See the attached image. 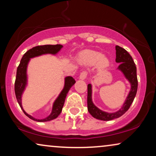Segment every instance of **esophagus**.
Segmentation results:
<instances>
[{"label": "esophagus", "instance_id": "34e87169", "mask_svg": "<svg viewBox=\"0 0 156 156\" xmlns=\"http://www.w3.org/2000/svg\"><path fill=\"white\" fill-rule=\"evenodd\" d=\"M87 72L86 71H83L80 73V79L82 80H84L87 78Z\"/></svg>", "mask_w": 156, "mask_h": 156}]
</instances>
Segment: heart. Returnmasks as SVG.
<instances>
[{
	"label": "heart",
	"mask_w": 156,
	"mask_h": 156,
	"mask_svg": "<svg viewBox=\"0 0 156 156\" xmlns=\"http://www.w3.org/2000/svg\"><path fill=\"white\" fill-rule=\"evenodd\" d=\"M82 62L87 65H95L99 63L101 68L106 67L109 63L106 57H103L101 53L93 50L87 51L82 55Z\"/></svg>",
	"instance_id": "heart-1"
}]
</instances>
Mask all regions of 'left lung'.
Listing matches in <instances>:
<instances>
[{
    "label": "left lung",
    "mask_w": 156,
    "mask_h": 156,
    "mask_svg": "<svg viewBox=\"0 0 156 156\" xmlns=\"http://www.w3.org/2000/svg\"><path fill=\"white\" fill-rule=\"evenodd\" d=\"M116 62L117 63H120L117 69L122 72L125 77L129 80L131 84V90L120 109L114 113H108L100 110L93 104L91 99V84H89L87 86V108L89 114L94 118L99 120L110 121L119 118L124 114L133 103L137 92L138 80L135 63L129 53L125 49L118 45L116 46Z\"/></svg>",
    "instance_id": "1"
}]
</instances>
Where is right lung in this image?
<instances>
[{
  "label": "right lung",
  "instance_id": "obj_1",
  "mask_svg": "<svg viewBox=\"0 0 156 156\" xmlns=\"http://www.w3.org/2000/svg\"><path fill=\"white\" fill-rule=\"evenodd\" d=\"M62 48V45H61V44H55V45H52V44H45V45H39L34 47V48L29 50L28 51H27L25 53L22 57V59H21L20 65H18V68H17L16 78V82H15V93H16L17 101H18L19 105H20V108H22L24 114L28 118L32 119V120L39 121V122H44V121H49L56 119L60 114L62 110L68 91H69L70 88L76 82L74 79L72 77V76H69L65 77L64 89L61 91V93L59 94V97L55 101L54 104H53L52 110L51 114L45 119H37L33 118L30 115L27 114L23 108L22 101H21L22 99L21 98H22V94L27 84V65H28L30 59V58H33V57H37L44 54L56 55L61 50Z\"/></svg>",
  "mask_w": 156,
  "mask_h": 156
}]
</instances>
